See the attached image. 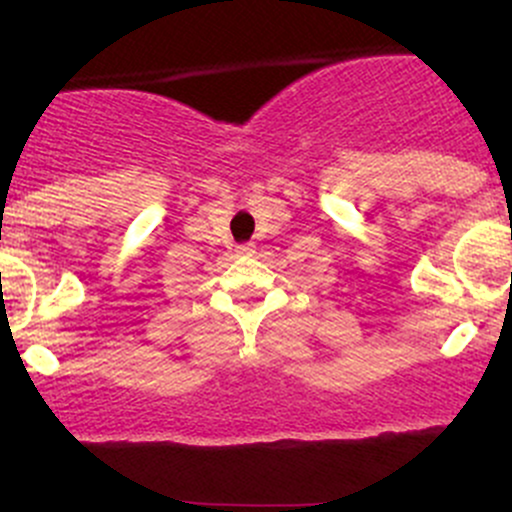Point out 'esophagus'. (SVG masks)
I'll list each match as a JSON object with an SVG mask.
<instances>
[{
	"mask_svg": "<svg viewBox=\"0 0 512 512\" xmlns=\"http://www.w3.org/2000/svg\"><path fill=\"white\" fill-rule=\"evenodd\" d=\"M254 251H256L254 244H239V246H236V254H239V256H251Z\"/></svg>",
	"mask_w": 512,
	"mask_h": 512,
	"instance_id": "esophagus-1",
	"label": "esophagus"
}]
</instances>
